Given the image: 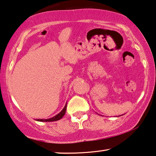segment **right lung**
Returning a JSON list of instances; mask_svg holds the SVG:
<instances>
[{
	"instance_id": "right-lung-1",
	"label": "right lung",
	"mask_w": 156,
	"mask_h": 156,
	"mask_svg": "<svg viewBox=\"0 0 156 156\" xmlns=\"http://www.w3.org/2000/svg\"><path fill=\"white\" fill-rule=\"evenodd\" d=\"M66 108H67V103L65 105V107L63 108V109L58 114H57L56 115H55L54 117L49 118V119H36V120L38 121H41V122H53V121H56V120H58L60 119H61L63 117V115H65L66 111Z\"/></svg>"
}]
</instances>
